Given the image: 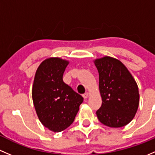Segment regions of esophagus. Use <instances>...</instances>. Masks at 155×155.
<instances>
[{
	"label": "esophagus",
	"mask_w": 155,
	"mask_h": 155,
	"mask_svg": "<svg viewBox=\"0 0 155 155\" xmlns=\"http://www.w3.org/2000/svg\"><path fill=\"white\" fill-rule=\"evenodd\" d=\"M83 97H84V98H87L89 97V93L88 92H85L84 94H83Z\"/></svg>",
	"instance_id": "obj_1"
}]
</instances>
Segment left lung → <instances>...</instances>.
<instances>
[{
	"instance_id": "obj_1",
	"label": "left lung",
	"mask_w": 155,
	"mask_h": 155,
	"mask_svg": "<svg viewBox=\"0 0 155 155\" xmlns=\"http://www.w3.org/2000/svg\"><path fill=\"white\" fill-rule=\"evenodd\" d=\"M99 74L102 104L96 111L104 125L121 127L135 116L139 102L138 86L130 71L120 60L104 57L94 60Z\"/></svg>"
}]
</instances>
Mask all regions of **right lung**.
Segmentation results:
<instances>
[{"label":"right lung","instance_id":"obj_1","mask_svg":"<svg viewBox=\"0 0 155 155\" xmlns=\"http://www.w3.org/2000/svg\"><path fill=\"white\" fill-rule=\"evenodd\" d=\"M69 62L59 57H50L41 63L36 71L32 97L41 123L54 132H60L74 122L84 101L63 81Z\"/></svg>","mask_w":155,"mask_h":155}]
</instances>
